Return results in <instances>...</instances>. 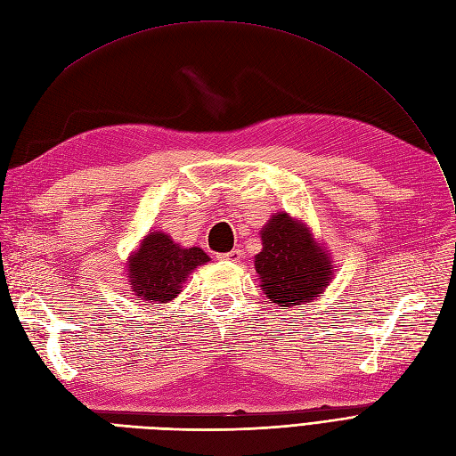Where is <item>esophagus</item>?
I'll use <instances>...</instances> for the list:
<instances>
[{"instance_id":"obj_1","label":"esophagus","mask_w":456,"mask_h":456,"mask_svg":"<svg viewBox=\"0 0 456 456\" xmlns=\"http://www.w3.org/2000/svg\"><path fill=\"white\" fill-rule=\"evenodd\" d=\"M218 258H221V260H228V262H240V258H241V250H240V248H232L230 253L218 255Z\"/></svg>"}]
</instances>
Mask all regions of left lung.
<instances>
[{
    "mask_svg": "<svg viewBox=\"0 0 456 456\" xmlns=\"http://www.w3.org/2000/svg\"><path fill=\"white\" fill-rule=\"evenodd\" d=\"M260 238L255 270L272 304L289 309L322 296L334 277V262L307 224L289 213H277L260 230Z\"/></svg>",
    "mask_w": 456,
    "mask_h": 456,
    "instance_id": "8db88e82",
    "label": "left lung"
}]
</instances>
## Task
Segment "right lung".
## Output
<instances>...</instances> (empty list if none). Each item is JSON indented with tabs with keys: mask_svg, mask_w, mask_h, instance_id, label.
I'll list each match as a JSON object with an SVG mask.
<instances>
[{
	"mask_svg": "<svg viewBox=\"0 0 456 456\" xmlns=\"http://www.w3.org/2000/svg\"><path fill=\"white\" fill-rule=\"evenodd\" d=\"M211 258L200 247H181L164 232L147 233L128 258V282L134 296L147 304H166L181 292L198 265Z\"/></svg>",
	"mask_w": 456,
	"mask_h": 456,
	"instance_id": "add662e5",
	"label": "right lung"
}]
</instances>
